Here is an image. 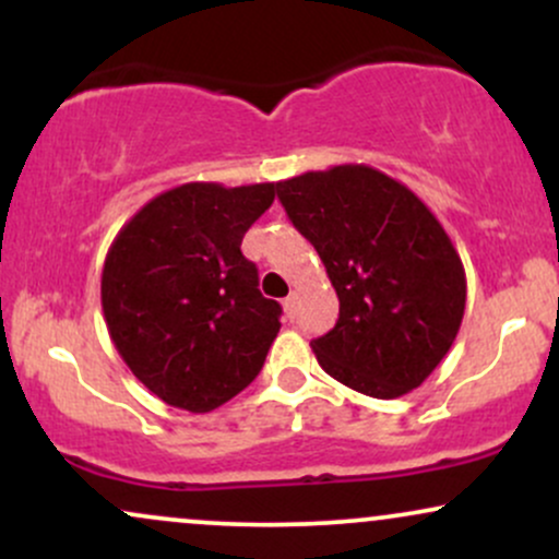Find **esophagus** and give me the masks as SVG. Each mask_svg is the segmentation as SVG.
Segmentation results:
<instances>
[{"instance_id":"34e87169","label":"esophagus","mask_w":559,"mask_h":559,"mask_svg":"<svg viewBox=\"0 0 559 559\" xmlns=\"http://www.w3.org/2000/svg\"><path fill=\"white\" fill-rule=\"evenodd\" d=\"M284 312L288 318H294V312H297V294H288L284 299Z\"/></svg>"}]
</instances>
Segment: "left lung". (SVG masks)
Masks as SVG:
<instances>
[{"instance_id":"left-lung-1","label":"left lung","mask_w":559,"mask_h":559,"mask_svg":"<svg viewBox=\"0 0 559 559\" xmlns=\"http://www.w3.org/2000/svg\"><path fill=\"white\" fill-rule=\"evenodd\" d=\"M275 191L336 288V325L310 344L320 368L376 400L418 389L457 336L467 292L436 215L370 165L301 173Z\"/></svg>"}]
</instances>
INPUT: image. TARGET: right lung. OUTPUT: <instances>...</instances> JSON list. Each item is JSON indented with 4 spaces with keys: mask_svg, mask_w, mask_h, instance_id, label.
<instances>
[{
    "mask_svg": "<svg viewBox=\"0 0 559 559\" xmlns=\"http://www.w3.org/2000/svg\"><path fill=\"white\" fill-rule=\"evenodd\" d=\"M275 183H181L115 236L102 271L107 331L152 394L210 413L254 381L278 336L281 305L260 294L241 239Z\"/></svg>",
    "mask_w": 559,
    "mask_h": 559,
    "instance_id": "right-lung-1",
    "label": "right lung"
}]
</instances>
